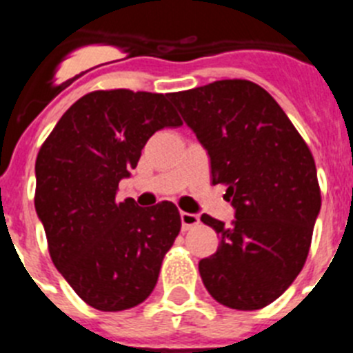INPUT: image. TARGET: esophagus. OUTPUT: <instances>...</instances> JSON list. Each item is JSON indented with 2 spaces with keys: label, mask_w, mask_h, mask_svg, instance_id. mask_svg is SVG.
I'll use <instances>...</instances> for the list:
<instances>
[{
  "label": "esophagus",
  "mask_w": 353,
  "mask_h": 353,
  "mask_svg": "<svg viewBox=\"0 0 353 353\" xmlns=\"http://www.w3.org/2000/svg\"><path fill=\"white\" fill-rule=\"evenodd\" d=\"M180 219H182V230H191L196 224H199V217L196 214H189V212H180Z\"/></svg>",
  "instance_id": "esophagus-1"
}]
</instances>
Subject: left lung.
<instances>
[{
	"label": "left lung",
	"mask_w": 353,
	"mask_h": 353,
	"mask_svg": "<svg viewBox=\"0 0 353 353\" xmlns=\"http://www.w3.org/2000/svg\"><path fill=\"white\" fill-rule=\"evenodd\" d=\"M210 155L212 183L226 185L235 221L203 214L219 249L199 261L205 288L219 304L261 310L281 297L307 258L322 207L310 146L260 84L214 81L171 93Z\"/></svg>",
	"instance_id": "obj_1"
}]
</instances>
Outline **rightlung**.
<instances>
[{"label": "right lung", "mask_w": 353, "mask_h": 353, "mask_svg": "<svg viewBox=\"0 0 353 353\" xmlns=\"http://www.w3.org/2000/svg\"><path fill=\"white\" fill-rule=\"evenodd\" d=\"M171 93L97 90L65 111L37 155L35 208L54 267L101 311L141 304L179 236L171 201L141 208L117 201L118 182L138 166L157 130L180 127Z\"/></svg>", "instance_id": "1"}]
</instances>
